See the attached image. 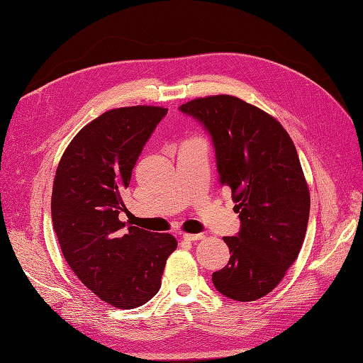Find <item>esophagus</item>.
<instances>
[{
  "mask_svg": "<svg viewBox=\"0 0 363 363\" xmlns=\"http://www.w3.org/2000/svg\"><path fill=\"white\" fill-rule=\"evenodd\" d=\"M182 237H183L184 240L195 242V240H203L204 239V234H201V233H199V234H187V233H184Z\"/></svg>",
  "mask_w": 363,
  "mask_h": 363,
  "instance_id": "1",
  "label": "esophagus"
}]
</instances>
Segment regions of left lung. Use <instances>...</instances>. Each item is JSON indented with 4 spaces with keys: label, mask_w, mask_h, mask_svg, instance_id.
I'll list each match as a JSON object with an SVG mask.
<instances>
[{
    "label": "left lung",
    "mask_w": 363,
    "mask_h": 363,
    "mask_svg": "<svg viewBox=\"0 0 363 363\" xmlns=\"http://www.w3.org/2000/svg\"><path fill=\"white\" fill-rule=\"evenodd\" d=\"M179 109L208 132L219 183L240 219L237 235L223 237L228 264L211 281L233 301H258L281 282L306 234L311 199L297 150L278 120L239 97L208 96Z\"/></svg>",
    "instance_id": "left-lung-1"
}]
</instances>
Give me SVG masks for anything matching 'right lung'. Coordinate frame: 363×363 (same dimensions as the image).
Here are the masks:
<instances>
[{
	"instance_id": "right-lung-1",
	"label": "right lung",
	"mask_w": 363,
	"mask_h": 363,
	"mask_svg": "<svg viewBox=\"0 0 363 363\" xmlns=\"http://www.w3.org/2000/svg\"><path fill=\"white\" fill-rule=\"evenodd\" d=\"M168 109H111L82 128L62 155L52 187V225L65 259L106 303L132 309L160 289L177 240L121 222V194Z\"/></svg>"
}]
</instances>
